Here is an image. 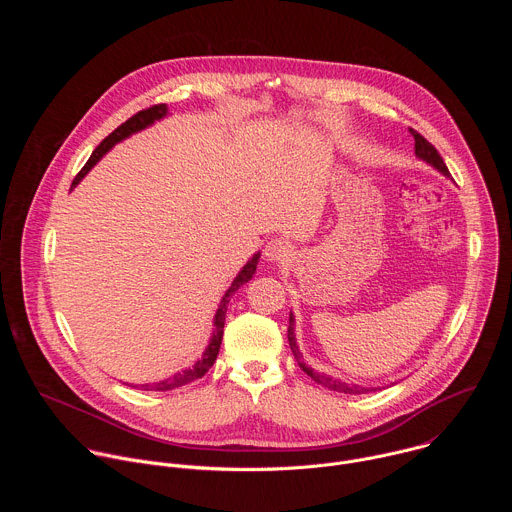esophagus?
Listing matches in <instances>:
<instances>
[{"mask_svg":"<svg viewBox=\"0 0 512 512\" xmlns=\"http://www.w3.org/2000/svg\"><path fill=\"white\" fill-rule=\"evenodd\" d=\"M291 255V245L285 241V239H271L267 245H265V257L273 263H279V261H285L289 259Z\"/></svg>","mask_w":512,"mask_h":512,"instance_id":"1","label":"esophagus"}]
</instances>
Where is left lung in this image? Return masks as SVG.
Masks as SVG:
<instances>
[{"mask_svg": "<svg viewBox=\"0 0 512 512\" xmlns=\"http://www.w3.org/2000/svg\"><path fill=\"white\" fill-rule=\"evenodd\" d=\"M411 135L415 137V156H417V158H421V160H425L427 164H431L433 168H437V170H440L442 174L450 176V170H448V166H446L444 158L440 156V152H437V150L433 148V145H431V143H429L421 133H417L415 129H411ZM287 342H289V348H291V352H294V356H296V360H298V364H300V369H302L304 373H308V377H312V379H314L316 383H320L322 387H326V389H330V391H338V393H348V395H362V393L375 391V389L358 387V385H348V383H342V381H338V379H332V377H326V375H318V373H314V369H310L308 364L302 360L300 348H298V344H296V334H294V316H291V314H289Z\"/></svg>", "mask_w": 512, "mask_h": 512, "instance_id": "left-lung-1", "label": "left lung"}]
</instances>
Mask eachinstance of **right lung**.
<instances>
[{
    "label": "right lung",
    "instance_id": "right-lung-1",
    "mask_svg": "<svg viewBox=\"0 0 512 512\" xmlns=\"http://www.w3.org/2000/svg\"><path fill=\"white\" fill-rule=\"evenodd\" d=\"M166 113H168V105L160 103V105H152V107H148V109H143V111L135 113V115L129 117L125 123H121L115 131H111V133L97 145V150L91 154V158L87 160V164L83 166V170L75 176V180H72V188H75V186L85 178V174L113 148V145H115L117 141L129 137L131 133H135V131H139V129H143V127L152 125L154 121L162 119ZM257 259H259V253L253 255V259L241 269V273L235 277L233 285L227 289V294L223 296L221 306H218L216 316H214V332H212L210 344H208V348L204 350L202 358L194 364V367L188 369V371H182V373H178V375H174V377H170V379H166V381L154 383V385H139V389H143V391H172V389L190 385L192 381L204 377V373L212 367L216 356H218V348H221V342H223V328H225V316H227V306H229V302H231V296L235 294V291H237L243 283H247V281L253 277L255 269H257ZM133 387H137V385H133Z\"/></svg>",
    "mask_w": 512,
    "mask_h": 512
}]
</instances>
